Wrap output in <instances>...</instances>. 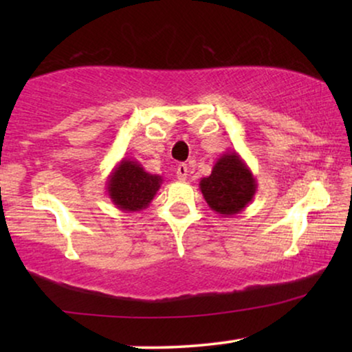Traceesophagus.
Wrapping results in <instances>:
<instances>
[{"instance_id": "34e87169", "label": "esophagus", "mask_w": 352, "mask_h": 352, "mask_svg": "<svg viewBox=\"0 0 352 352\" xmlns=\"http://www.w3.org/2000/svg\"><path fill=\"white\" fill-rule=\"evenodd\" d=\"M187 173H189V168H187L186 163H179L176 168V176L179 181H186L187 179Z\"/></svg>"}]
</instances>
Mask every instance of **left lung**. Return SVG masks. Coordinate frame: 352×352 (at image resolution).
I'll return each instance as SVG.
<instances>
[{
  "instance_id": "8db88e82",
  "label": "left lung",
  "mask_w": 352,
  "mask_h": 352,
  "mask_svg": "<svg viewBox=\"0 0 352 352\" xmlns=\"http://www.w3.org/2000/svg\"><path fill=\"white\" fill-rule=\"evenodd\" d=\"M199 186L210 208L224 218L247 208L258 189L252 170L235 151L224 152Z\"/></svg>"
}]
</instances>
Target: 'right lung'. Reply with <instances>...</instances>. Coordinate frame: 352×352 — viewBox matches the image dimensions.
I'll list each match as a JSON object with an SVG mask.
<instances>
[{
  "label": "right lung",
  "mask_w": 352,
  "mask_h": 352,
  "mask_svg": "<svg viewBox=\"0 0 352 352\" xmlns=\"http://www.w3.org/2000/svg\"><path fill=\"white\" fill-rule=\"evenodd\" d=\"M162 176L151 175L136 160L123 158L107 179V194L112 204L122 211H141L157 195Z\"/></svg>",
  "instance_id": "obj_1"
}]
</instances>
